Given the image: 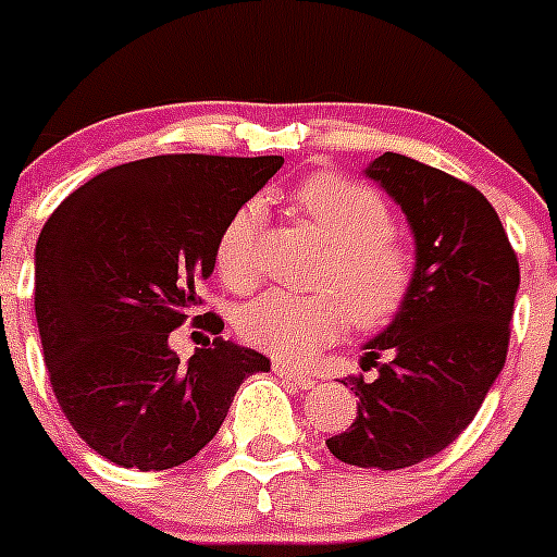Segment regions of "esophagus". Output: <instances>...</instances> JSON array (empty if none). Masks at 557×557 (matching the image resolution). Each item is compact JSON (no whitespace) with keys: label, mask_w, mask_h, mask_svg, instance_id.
Masks as SVG:
<instances>
[{"label":"esophagus","mask_w":557,"mask_h":557,"mask_svg":"<svg viewBox=\"0 0 557 557\" xmlns=\"http://www.w3.org/2000/svg\"><path fill=\"white\" fill-rule=\"evenodd\" d=\"M273 372H275V375H282L284 381H289V384L298 386V389H309V386L314 384L312 375L300 372L298 367L289 364V361H273Z\"/></svg>","instance_id":"obj_1"}]
</instances>
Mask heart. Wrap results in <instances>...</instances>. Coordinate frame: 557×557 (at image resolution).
Instances as JSON below:
<instances>
[{"mask_svg": "<svg viewBox=\"0 0 557 557\" xmlns=\"http://www.w3.org/2000/svg\"><path fill=\"white\" fill-rule=\"evenodd\" d=\"M293 203L329 243L314 275L320 289L259 295L243 306L237 329L253 348L306 361L348 329L350 318L359 329L389 323L406 306L417 268L411 248L389 232V207L372 187L339 173H314L295 187ZM262 226L264 207L251 198L234 209L218 234V275L237 293L257 282Z\"/></svg>", "mask_w": 557, "mask_h": 557, "instance_id": "obj_1", "label": "heart"}]
</instances>
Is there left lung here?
I'll list each match as a JSON object with an SVG mask.
<instances>
[{
  "mask_svg": "<svg viewBox=\"0 0 557 557\" xmlns=\"http://www.w3.org/2000/svg\"><path fill=\"white\" fill-rule=\"evenodd\" d=\"M414 232V284L406 306L364 345L361 370L342 384L359 411L325 438L350 467L403 469L436 456L475 420L511 339L519 262L481 190L403 154L367 168Z\"/></svg>",
  "mask_w": 557,
  "mask_h": 557,
  "instance_id": "left-lung-1",
  "label": "left lung"
}]
</instances>
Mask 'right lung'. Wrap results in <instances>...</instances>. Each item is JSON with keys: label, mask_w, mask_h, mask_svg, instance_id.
Here are the masks:
<instances>
[{"label": "right lung", "mask_w": 557, "mask_h": 557, "mask_svg": "<svg viewBox=\"0 0 557 557\" xmlns=\"http://www.w3.org/2000/svg\"><path fill=\"white\" fill-rule=\"evenodd\" d=\"M284 157L162 154L76 187L35 245V318L49 384L90 450L140 472L190 461L239 384L270 359L226 339L178 361L171 331L198 306L215 243ZM193 323L221 334L218 314Z\"/></svg>", "instance_id": "obj_1"}]
</instances>
